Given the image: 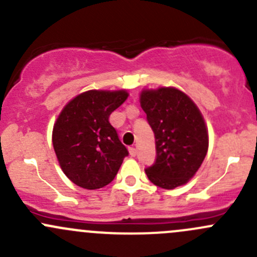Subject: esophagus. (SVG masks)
Here are the masks:
<instances>
[{"instance_id": "obj_1", "label": "esophagus", "mask_w": 257, "mask_h": 257, "mask_svg": "<svg viewBox=\"0 0 257 257\" xmlns=\"http://www.w3.org/2000/svg\"><path fill=\"white\" fill-rule=\"evenodd\" d=\"M129 154L132 155V157H136L137 155V149L134 147H129Z\"/></svg>"}]
</instances>
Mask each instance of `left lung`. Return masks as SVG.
Here are the masks:
<instances>
[{"mask_svg":"<svg viewBox=\"0 0 257 257\" xmlns=\"http://www.w3.org/2000/svg\"><path fill=\"white\" fill-rule=\"evenodd\" d=\"M141 105L155 137L157 159L145 169L163 189L188 183L203 164L209 148L205 120L190 97L174 87L144 89Z\"/></svg>","mask_w":257,"mask_h":257,"instance_id":"8db88e82","label":"left lung"}]
</instances>
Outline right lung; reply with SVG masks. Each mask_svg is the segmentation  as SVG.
Masks as SVG:
<instances>
[{"label": "right lung", "mask_w": 257, "mask_h": 257, "mask_svg": "<svg viewBox=\"0 0 257 257\" xmlns=\"http://www.w3.org/2000/svg\"><path fill=\"white\" fill-rule=\"evenodd\" d=\"M128 95L124 89L87 90L59 113L52 132L54 153L66 177L80 188L108 185L128 155L109 123L110 114Z\"/></svg>", "instance_id": "add662e5"}]
</instances>
